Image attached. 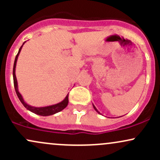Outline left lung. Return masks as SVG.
<instances>
[{
	"mask_svg": "<svg viewBox=\"0 0 160 160\" xmlns=\"http://www.w3.org/2000/svg\"><path fill=\"white\" fill-rule=\"evenodd\" d=\"M93 108H94V109H95V111H96L97 112H98V113H99V112H98V110H97V109H96V108H95L94 105H93Z\"/></svg>",
	"mask_w": 160,
	"mask_h": 160,
	"instance_id": "1",
	"label": "left lung"
}]
</instances>
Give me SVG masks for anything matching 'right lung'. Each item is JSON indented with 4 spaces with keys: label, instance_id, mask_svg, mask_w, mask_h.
<instances>
[{
    "label": "right lung",
    "instance_id": "1",
    "mask_svg": "<svg viewBox=\"0 0 160 160\" xmlns=\"http://www.w3.org/2000/svg\"><path fill=\"white\" fill-rule=\"evenodd\" d=\"M24 44V43H23ZM22 44V46H23ZM22 46L21 47H20L19 52H18L17 55H16V58H15V62H14V65H13V70H12V75H13V83H14V87H15V90H16V95H17L18 98L20 100V102H22V104H23L24 107L25 108H27L28 111L33 112V113H36V114L38 115H40V116H49V115H52V114H55V113H58V112L62 111L63 109H65V108L67 107L68 104V94L67 95V96L65 97V98L64 99L62 102H60V103H58L56 104H53V105H51V106H47V107H42V108H34V107H32V106H30L28 105V104H27L25 102V101L23 100L22 97V95L19 92V91H18V86H17V80H16V74H15V70H16V61H17V58H18V56H19V54L20 52V51H21V49L22 47Z\"/></svg>",
    "mask_w": 160,
    "mask_h": 160
}]
</instances>
